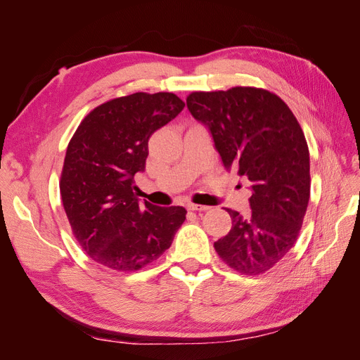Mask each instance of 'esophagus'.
Segmentation results:
<instances>
[{
  "label": "esophagus",
  "instance_id": "esophagus-1",
  "mask_svg": "<svg viewBox=\"0 0 360 360\" xmlns=\"http://www.w3.org/2000/svg\"><path fill=\"white\" fill-rule=\"evenodd\" d=\"M209 209L210 207H207V205H198V204H192V202L188 204V210H191V212H207Z\"/></svg>",
  "mask_w": 360,
  "mask_h": 360
}]
</instances>
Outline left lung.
<instances>
[{"label": "left lung", "instance_id": "obj_1", "mask_svg": "<svg viewBox=\"0 0 360 360\" xmlns=\"http://www.w3.org/2000/svg\"><path fill=\"white\" fill-rule=\"evenodd\" d=\"M188 110L209 129L226 171L250 184V213L230 210L233 226L216 252L242 275L276 266L297 240L309 201V150L296 117L274 93L234 86L195 91Z\"/></svg>", "mask_w": 360, "mask_h": 360}]
</instances>
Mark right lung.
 <instances>
[{
  "label": "right lung",
  "instance_id": "right-lung-1",
  "mask_svg": "<svg viewBox=\"0 0 360 360\" xmlns=\"http://www.w3.org/2000/svg\"><path fill=\"white\" fill-rule=\"evenodd\" d=\"M183 108L172 93H135L97 106L76 129L60 192L76 240L96 263L120 271L153 263L186 219L184 207L141 202L134 192L150 136Z\"/></svg>",
  "mask_w": 360,
  "mask_h": 360
}]
</instances>
